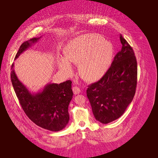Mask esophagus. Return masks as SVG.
Wrapping results in <instances>:
<instances>
[{"label": "esophagus", "mask_w": 158, "mask_h": 158, "mask_svg": "<svg viewBox=\"0 0 158 158\" xmlns=\"http://www.w3.org/2000/svg\"><path fill=\"white\" fill-rule=\"evenodd\" d=\"M72 90H73V94H74L75 95L79 94H80V92H81V90H80V89H79L78 87H77V86H74V87H73Z\"/></svg>", "instance_id": "34e87169"}]
</instances>
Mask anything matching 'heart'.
I'll return each instance as SVG.
<instances>
[{
    "label": "heart",
    "instance_id": "1",
    "mask_svg": "<svg viewBox=\"0 0 158 158\" xmlns=\"http://www.w3.org/2000/svg\"><path fill=\"white\" fill-rule=\"evenodd\" d=\"M113 46L97 34H86L70 40L64 48L66 57H60V68L70 74V63L79 64L80 76L87 82L100 79L108 70L113 56Z\"/></svg>",
    "mask_w": 158,
    "mask_h": 158
}]
</instances>
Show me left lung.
<instances>
[{
	"label": "left lung",
	"instance_id": "left-lung-1",
	"mask_svg": "<svg viewBox=\"0 0 158 158\" xmlns=\"http://www.w3.org/2000/svg\"><path fill=\"white\" fill-rule=\"evenodd\" d=\"M120 40L122 48L114 56L110 69L86 90L95 119L105 124L121 117L136 92V57L132 48L122 35Z\"/></svg>",
	"mask_w": 158,
	"mask_h": 158
}]
</instances>
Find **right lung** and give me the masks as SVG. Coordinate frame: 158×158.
Instances as JSON below:
<instances>
[{"instance_id":"right-lung-1","label":"right lung","mask_w":158,"mask_h":158,"mask_svg":"<svg viewBox=\"0 0 158 158\" xmlns=\"http://www.w3.org/2000/svg\"><path fill=\"white\" fill-rule=\"evenodd\" d=\"M40 38H33L24 41L15 60ZM13 67L14 63L11 65V72L12 85L22 109L29 118L37 126L51 131L64 129L70 118L69 106L73 95L72 81L68 80L59 85L48 83L38 92L31 93L16 76Z\"/></svg>"}]
</instances>
